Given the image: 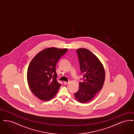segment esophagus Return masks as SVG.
<instances>
[{"label":"esophagus","mask_w":134,"mask_h":134,"mask_svg":"<svg viewBox=\"0 0 134 134\" xmlns=\"http://www.w3.org/2000/svg\"><path fill=\"white\" fill-rule=\"evenodd\" d=\"M68 83H69L68 82H66V81H64V84L65 85H66V84H67Z\"/></svg>","instance_id":"1"}]
</instances>
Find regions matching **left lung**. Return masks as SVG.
<instances>
[{
    "mask_svg": "<svg viewBox=\"0 0 134 134\" xmlns=\"http://www.w3.org/2000/svg\"><path fill=\"white\" fill-rule=\"evenodd\" d=\"M76 52L83 76V81L79 82V89L74 96L79 102L86 103L92 100L102 89L105 71L99 59L89 50L80 48Z\"/></svg>",
    "mask_w": 134,
    "mask_h": 134,
    "instance_id": "1",
    "label": "left lung"
}]
</instances>
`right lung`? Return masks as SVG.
<instances>
[{
  "instance_id": "1",
  "label": "right lung",
  "mask_w": 134,
  "mask_h": 134,
  "mask_svg": "<svg viewBox=\"0 0 134 134\" xmlns=\"http://www.w3.org/2000/svg\"><path fill=\"white\" fill-rule=\"evenodd\" d=\"M68 50L52 47L40 52L29 66L27 79L32 92L41 100L53 98L61 85L56 79V64Z\"/></svg>"
}]
</instances>
